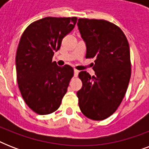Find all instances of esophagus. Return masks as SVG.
Instances as JSON below:
<instances>
[{"label":"esophagus","mask_w":149,"mask_h":149,"mask_svg":"<svg viewBox=\"0 0 149 149\" xmlns=\"http://www.w3.org/2000/svg\"><path fill=\"white\" fill-rule=\"evenodd\" d=\"M78 73H79V70L74 69V77H77V76H78Z\"/></svg>","instance_id":"1"}]
</instances>
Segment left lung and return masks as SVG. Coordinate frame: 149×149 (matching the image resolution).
Listing matches in <instances>:
<instances>
[{
  "mask_svg": "<svg viewBox=\"0 0 149 149\" xmlns=\"http://www.w3.org/2000/svg\"><path fill=\"white\" fill-rule=\"evenodd\" d=\"M78 28L86 43V58H94L91 77L79 73L83 83L77 91L80 111L86 118L102 120L120 106L131 78L129 44L122 30L105 20L78 19Z\"/></svg>",
  "mask_w": 149,
  "mask_h": 149,
  "instance_id": "left-lung-1",
  "label": "left lung"
}]
</instances>
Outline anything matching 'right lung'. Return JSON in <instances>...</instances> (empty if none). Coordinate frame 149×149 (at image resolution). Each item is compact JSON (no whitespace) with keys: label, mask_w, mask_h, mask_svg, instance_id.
I'll return each instance as SVG.
<instances>
[{"label":"right lung","mask_w":149,"mask_h":149,"mask_svg":"<svg viewBox=\"0 0 149 149\" xmlns=\"http://www.w3.org/2000/svg\"><path fill=\"white\" fill-rule=\"evenodd\" d=\"M77 20L44 17L29 24L21 37L15 58L17 84L25 104L38 114L56 111L67 92L73 69L58 66L52 57Z\"/></svg>","instance_id":"obj_1"}]
</instances>
